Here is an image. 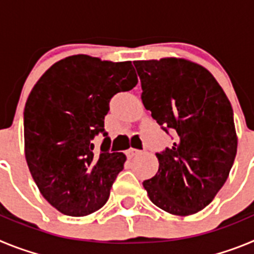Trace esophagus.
Instances as JSON below:
<instances>
[{"instance_id":"obj_1","label":"esophagus","mask_w":254,"mask_h":254,"mask_svg":"<svg viewBox=\"0 0 254 254\" xmlns=\"http://www.w3.org/2000/svg\"><path fill=\"white\" fill-rule=\"evenodd\" d=\"M140 154H142V151L136 149H129L128 151H127V156H128V158H133V156H137V155Z\"/></svg>"}]
</instances>
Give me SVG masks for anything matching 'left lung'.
<instances>
[{
	"label": "left lung",
	"mask_w": 254,
	"mask_h": 254,
	"mask_svg": "<svg viewBox=\"0 0 254 254\" xmlns=\"http://www.w3.org/2000/svg\"><path fill=\"white\" fill-rule=\"evenodd\" d=\"M143 105L165 131L170 149L156 154L158 173L143 181L151 202L177 216L203 210L223 187L237 155L233 108L212 73L185 58L134 61Z\"/></svg>",
	"instance_id": "1"
}]
</instances>
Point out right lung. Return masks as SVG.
Segmentation results:
<instances>
[{
  "instance_id": "obj_1",
  "label": "right lung",
  "mask_w": 254,
  "mask_h": 254,
  "mask_svg": "<svg viewBox=\"0 0 254 254\" xmlns=\"http://www.w3.org/2000/svg\"><path fill=\"white\" fill-rule=\"evenodd\" d=\"M137 84L131 61L69 56L37 81L24 109L25 159L40 193L60 212L86 216L102 208L126 155L109 151L104 129L109 100Z\"/></svg>"
}]
</instances>
